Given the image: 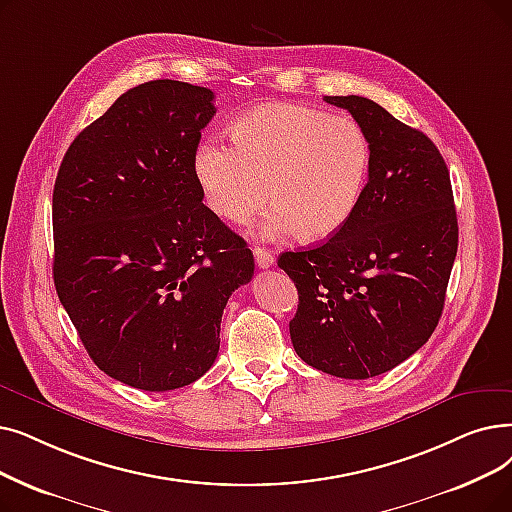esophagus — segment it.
Here are the masks:
<instances>
[{
    "mask_svg": "<svg viewBox=\"0 0 512 512\" xmlns=\"http://www.w3.org/2000/svg\"><path fill=\"white\" fill-rule=\"evenodd\" d=\"M253 255H255L257 268H261V270H268V268H272L274 261H276V257H274L270 251H265L263 247H255V249H253Z\"/></svg>",
    "mask_w": 512,
    "mask_h": 512,
    "instance_id": "obj_1",
    "label": "esophagus"
}]
</instances>
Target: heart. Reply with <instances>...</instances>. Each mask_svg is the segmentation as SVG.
<instances>
[{"instance_id":"1","label":"heart","mask_w":512,"mask_h":512,"mask_svg":"<svg viewBox=\"0 0 512 512\" xmlns=\"http://www.w3.org/2000/svg\"><path fill=\"white\" fill-rule=\"evenodd\" d=\"M230 142H205L194 154L207 205L230 224H247L270 196L263 236L297 230L303 240H322L339 232L360 203L370 142L351 117L268 104L240 117Z\"/></svg>"}]
</instances>
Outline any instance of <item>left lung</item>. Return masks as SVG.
<instances>
[{"label":"left lung","mask_w":512,"mask_h":512,"mask_svg":"<svg viewBox=\"0 0 512 512\" xmlns=\"http://www.w3.org/2000/svg\"><path fill=\"white\" fill-rule=\"evenodd\" d=\"M370 142L368 184L324 244L278 257L297 286L288 324L299 358L341 379H370L408 360L441 318L458 251L450 171L425 133L362 96H324Z\"/></svg>","instance_id":"obj_1"}]
</instances>
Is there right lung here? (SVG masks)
I'll use <instances>...</instances> for the list:
<instances>
[{
  "label": "right lung",
  "mask_w": 512,
  "mask_h": 512,
  "mask_svg": "<svg viewBox=\"0 0 512 512\" xmlns=\"http://www.w3.org/2000/svg\"><path fill=\"white\" fill-rule=\"evenodd\" d=\"M213 92L131 87L66 150L52 198L54 284L83 347L144 391L194 383L219 351L221 314L253 253L194 175Z\"/></svg>",
  "instance_id": "1"
}]
</instances>
